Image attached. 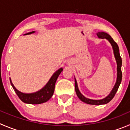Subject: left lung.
I'll use <instances>...</instances> for the list:
<instances>
[{
	"label": "left lung",
	"mask_w": 130,
	"mask_h": 130,
	"mask_svg": "<svg viewBox=\"0 0 130 130\" xmlns=\"http://www.w3.org/2000/svg\"><path fill=\"white\" fill-rule=\"evenodd\" d=\"M97 36H98V38H101V39H108V41L110 43V44H112V48H113V54H114L115 57H116V61H117V81H116V84H115L114 87H113V89L112 90L111 92L110 93V94L108 96H107L106 98H105L104 99H102V100H91V99L87 98L84 97L83 96L80 92L79 91L78 88L77 84H76V81L75 78V91H76V93L77 96L78 97V98L80 99L81 101H82L84 103H87V104H91V105H103V104H107L108 102L111 101V100L113 99V98L114 97L115 94L117 92V90H118L120 84H121V82L122 80V71H121V66H122V59L121 57V55L119 54V46L117 45V43L113 41V39H112V37L110 35H108V34L105 32H100L97 33Z\"/></svg>",
	"instance_id": "obj_1"
}]
</instances>
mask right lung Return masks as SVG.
<instances>
[{
  "mask_svg": "<svg viewBox=\"0 0 130 130\" xmlns=\"http://www.w3.org/2000/svg\"><path fill=\"white\" fill-rule=\"evenodd\" d=\"M34 32V31L30 32L26 34L25 35L30 34ZM62 70V68H60L59 70H58L52 75L51 78L50 79L48 82L46 84V86L42 89H41L40 91H38L36 92H34V93L25 94L23 93V92H20L19 91H18L14 87V86H13V83H12L11 80L10 79L11 84L14 91H15L16 94L18 95L19 98L23 102L25 103H29V104H41V103H43L46 102V101H48L51 98L52 96H53V94L54 92V89H55V85L56 80Z\"/></svg>",
  "mask_w": 130,
  "mask_h": 130,
  "instance_id": "1",
  "label": "right lung"
}]
</instances>
